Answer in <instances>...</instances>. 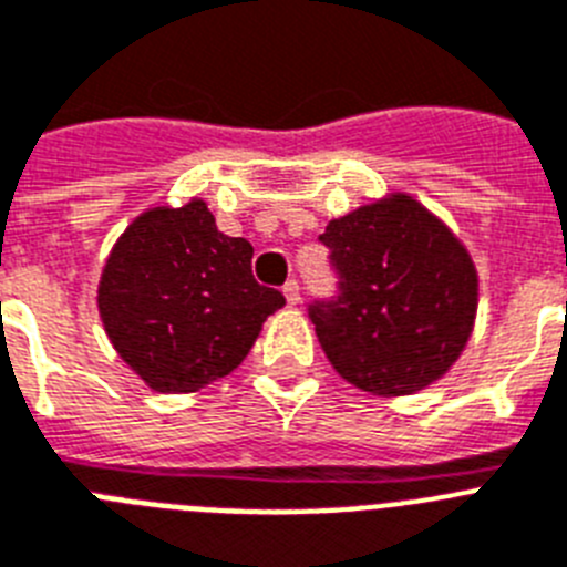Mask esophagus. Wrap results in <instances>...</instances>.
<instances>
[{
    "label": "esophagus",
    "instance_id": "obj_1",
    "mask_svg": "<svg viewBox=\"0 0 567 567\" xmlns=\"http://www.w3.org/2000/svg\"><path fill=\"white\" fill-rule=\"evenodd\" d=\"M285 299H288V305H299V299H302V293H299V282L297 279H288L282 288Z\"/></svg>",
    "mask_w": 567,
    "mask_h": 567
}]
</instances>
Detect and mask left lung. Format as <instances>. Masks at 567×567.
<instances>
[{
  "instance_id": "obj_1",
  "label": "left lung",
  "mask_w": 567,
  "mask_h": 567,
  "mask_svg": "<svg viewBox=\"0 0 567 567\" xmlns=\"http://www.w3.org/2000/svg\"><path fill=\"white\" fill-rule=\"evenodd\" d=\"M337 293L308 317L342 379L379 396L431 385L460 359L476 317V270L436 216L411 196H391L333 219Z\"/></svg>"
}]
</instances>
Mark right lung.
<instances>
[{
	"instance_id": "1",
	"label": "right lung",
	"mask_w": 567,
	"mask_h": 567,
	"mask_svg": "<svg viewBox=\"0 0 567 567\" xmlns=\"http://www.w3.org/2000/svg\"><path fill=\"white\" fill-rule=\"evenodd\" d=\"M243 236H225L202 199L142 214L113 245L100 313L113 348L159 393H194L228 377L282 308L250 270Z\"/></svg>"
}]
</instances>
